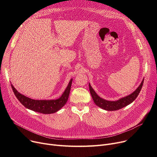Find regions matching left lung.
<instances>
[{"instance_id":"obj_1","label":"left lung","mask_w":157,"mask_h":157,"mask_svg":"<svg viewBox=\"0 0 157 157\" xmlns=\"http://www.w3.org/2000/svg\"><path fill=\"white\" fill-rule=\"evenodd\" d=\"M143 82H144V79L141 81V84H140V85L137 87V88L134 92H132L131 94L126 97H122L120 98V99L115 101H107L100 97L94 91V90L93 89V88L91 86L90 83H89V89H90V94H91L93 100L95 104L97 106L106 111H116V110H118L120 109L124 108V107L128 105V104L134 101H135V99L138 96L139 94L140 93V92H141V90L143 85Z\"/></svg>"}]
</instances>
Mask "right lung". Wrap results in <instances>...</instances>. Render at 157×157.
I'll return each mask as SVG.
<instances>
[{
    "label": "right lung",
    "mask_w": 157,
    "mask_h": 157,
    "mask_svg": "<svg viewBox=\"0 0 157 157\" xmlns=\"http://www.w3.org/2000/svg\"><path fill=\"white\" fill-rule=\"evenodd\" d=\"M72 79L65 88V91L58 99L52 100H35L25 96L17 91L11 84L13 92L18 100L29 109L43 114H52L59 111L67 102L70 94Z\"/></svg>",
    "instance_id": "add662e5"
}]
</instances>
